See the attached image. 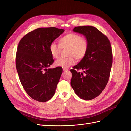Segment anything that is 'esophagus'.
<instances>
[{
	"mask_svg": "<svg viewBox=\"0 0 131 131\" xmlns=\"http://www.w3.org/2000/svg\"><path fill=\"white\" fill-rule=\"evenodd\" d=\"M63 71H67V70H68V68H63Z\"/></svg>",
	"mask_w": 131,
	"mask_h": 131,
	"instance_id": "obj_1",
	"label": "esophagus"
}]
</instances>
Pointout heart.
<instances>
[{
	"mask_svg": "<svg viewBox=\"0 0 131 131\" xmlns=\"http://www.w3.org/2000/svg\"><path fill=\"white\" fill-rule=\"evenodd\" d=\"M68 47V57H60L54 62L57 67H67L75 63V57L77 59L84 58L88 52L89 47L88 40L76 33H70L62 37L59 40V44L51 42L49 46L50 52L53 58H57L61 53V50Z\"/></svg>",
	"mask_w": 131,
	"mask_h": 131,
	"instance_id": "obj_1",
	"label": "heart"
}]
</instances>
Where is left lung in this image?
Instances as JSON below:
<instances>
[{
    "mask_svg": "<svg viewBox=\"0 0 131 131\" xmlns=\"http://www.w3.org/2000/svg\"><path fill=\"white\" fill-rule=\"evenodd\" d=\"M73 31L84 35L89 47L85 57L70 70V85L79 97L91 100L98 97L108 82L113 63L112 47L108 37L96 27L78 26ZM80 69L84 72H78Z\"/></svg>",
    "mask_w": 131,
    "mask_h": 131,
    "instance_id": "1",
    "label": "left lung"
}]
</instances>
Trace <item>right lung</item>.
<instances>
[{
    "instance_id": "obj_1",
    "label": "right lung",
    "mask_w": 131,
    "mask_h": 131,
    "mask_svg": "<svg viewBox=\"0 0 131 131\" xmlns=\"http://www.w3.org/2000/svg\"><path fill=\"white\" fill-rule=\"evenodd\" d=\"M64 31L53 27L39 28L26 34L18 43L16 55L18 77L27 93L35 101L46 102L55 93L63 69L47 68L54 62L49 46Z\"/></svg>"
}]
</instances>
